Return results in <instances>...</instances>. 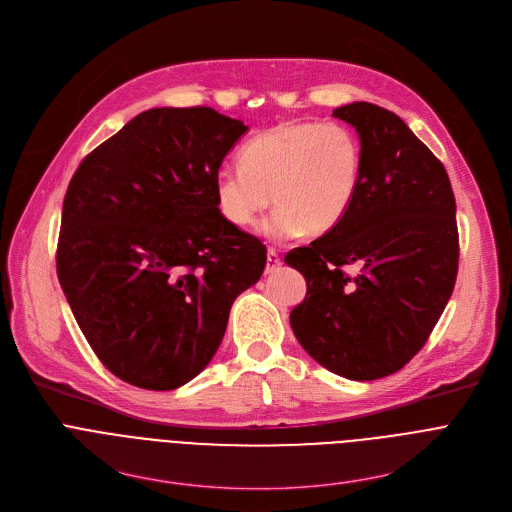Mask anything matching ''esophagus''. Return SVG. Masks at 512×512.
<instances>
[{"instance_id": "obj_1", "label": "esophagus", "mask_w": 512, "mask_h": 512, "mask_svg": "<svg viewBox=\"0 0 512 512\" xmlns=\"http://www.w3.org/2000/svg\"><path fill=\"white\" fill-rule=\"evenodd\" d=\"M281 267V257L275 249H269L267 251V267H265V273H275L277 269Z\"/></svg>"}]
</instances>
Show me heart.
I'll list each match as a JSON object with an SVG mask.
<instances>
[{"mask_svg": "<svg viewBox=\"0 0 512 512\" xmlns=\"http://www.w3.org/2000/svg\"><path fill=\"white\" fill-rule=\"evenodd\" d=\"M362 168L360 139L346 125L283 123L243 145L239 168L216 172L214 204L231 227L247 229L273 200L277 208L263 223L269 239L320 235L354 206Z\"/></svg>", "mask_w": 512, "mask_h": 512, "instance_id": "heart-1", "label": "heart"}]
</instances>
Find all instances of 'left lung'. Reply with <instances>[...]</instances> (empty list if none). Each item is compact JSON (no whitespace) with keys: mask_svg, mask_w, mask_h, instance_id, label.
<instances>
[{"mask_svg":"<svg viewBox=\"0 0 512 512\" xmlns=\"http://www.w3.org/2000/svg\"><path fill=\"white\" fill-rule=\"evenodd\" d=\"M362 145V184L332 231L285 255L308 283L291 330L324 369L375 381L427 342L458 275L456 198L444 164L395 113L373 103L332 111ZM360 266L350 276L345 267Z\"/></svg>","mask_w":512,"mask_h":512,"instance_id":"left-lung-1","label":"left lung"}]
</instances>
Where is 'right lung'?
<instances>
[{"instance_id":"add662e5","label":"right lung","mask_w":512,"mask_h":512,"mask_svg":"<svg viewBox=\"0 0 512 512\" xmlns=\"http://www.w3.org/2000/svg\"><path fill=\"white\" fill-rule=\"evenodd\" d=\"M249 127L210 107L133 117L72 176L56 273L87 342L121 381L172 391L204 371L265 245L214 204V176Z\"/></svg>"}]
</instances>
